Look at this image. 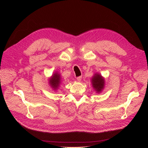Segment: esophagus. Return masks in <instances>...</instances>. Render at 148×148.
<instances>
[{
	"label": "esophagus",
	"instance_id": "esophagus-1",
	"mask_svg": "<svg viewBox=\"0 0 148 148\" xmlns=\"http://www.w3.org/2000/svg\"><path fill=\"white\" fill-rule=\"evenodd\" d=\"M82 76H79V77H77V79L78 80V82H80V81H81V80H82Z\"/></svg>",
	"mask_w": 148,
	"mask_h": 148
}]
</instances>
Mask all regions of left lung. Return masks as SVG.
<instances>
[{"instance_id": "obj_1", "label": "left lung", "mask_w": 148, "mask_h": 148, "mask_svg": "<svg viewBox=\"0 0 148 148\" xmlns=\"http://www.w3.org/2000/svg\"><path fill=\"white\" fill-rule=\"evenodd\" d=\"M92 84L93 88L95 89L97 92H101L104 88V80L99 74H96L92 79Z\"/></svg>"}]
</instances>
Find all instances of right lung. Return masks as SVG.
I'll use <instances>...</instances> for the list:
<instances>
[{
	"instance_id": "obj_1",
	"label": "right lung",
	"mask_w": 148,
	"mask_h": 148,
	"mask_svg": "<svg viewBox=\"0 0 148 148\" xmlns=\"http://www.w3.org/2000/svg\"><path fill=\"white\" fill-rule=\"evenodd\" d=\"M60 75L58 73H55L53 74L52 76V77L50 79V84L51 85V86L54 88L55 89L58 88V86H59V84L60 82Z\"/></svg>"
}]
</instances>
